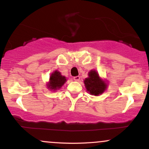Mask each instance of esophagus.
Masks as SVG:
<instances>
[{"label": "esophagus", "instance_id": "1", "mask_svg": "<svg viewBox=\"0 0 149 149\" xmlns=\"http://www.w3.org/2000/svg\"><path fill=\"white\" fill-rule=\"evenodd\" d=\"M73 80H74L75 81H79V80H80V76H75V77H73Z\"/></svg>", "mask_w": 149, "mask_h": 149}]
</instances>
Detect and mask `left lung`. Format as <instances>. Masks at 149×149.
Masks as SVG:
<instances>
[{
	"label": "left lung",
	"mask_w": 149,
	"mask_h": 149,
	"mask_svg": "<svg viewBox=\"0 0 149 149\" xmlns=\"http://www.w3.org/2000/svg\"><path fill=\"white\" fill-rule=\"evenodd\" d=\"M87 91L91 95L99 96L107 90L108 84L106 80L100 78L96 70H91L88 73V77L84 80Z\"/></svg>",
	"instance_id": "8db88e82"
}]
</instances>
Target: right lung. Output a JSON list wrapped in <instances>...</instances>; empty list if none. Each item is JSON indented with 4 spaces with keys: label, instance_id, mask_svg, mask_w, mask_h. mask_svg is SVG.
<instances>
[{
    "label": "right lung",
    "instance_id": "obj_1",
    "mask_svg": "<svg viewBox=\"0 0 149 149\" xmlns=\"http://www.w3.org/2000/svg\"><path fill=\"white\" fill-rule=\"evenodd\" d=\"M66 78L61 74L57 70L54 71L49 76L48 83H47V88L51 91H57L59 90L66 82Z\"/></svg>",
    "mask_w": 149,
    "mask_h": 149
}]
</instances>
